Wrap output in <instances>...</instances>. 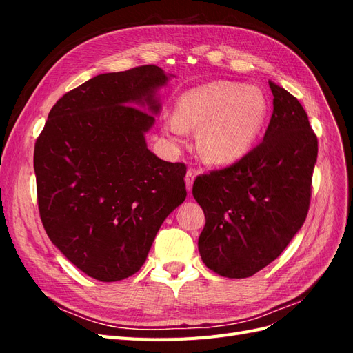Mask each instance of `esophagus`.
<instances>
[{
	"label": "esophagus",
	"instance_id": "esophagus-1",
	"mask_svg": "<svg viewBox=\"0 0 353 353\" xmlns=\"http://www.w3.org/2000/svg\"><path fill=\"white\" fill-rule=\"evenodd\" d=\"M194 176H196V170L194 169H188V172L185 175V184H187V190L188 191L191 190V187H193Z\"/></svg>",
	"mask_w": 353,
	"mask_h": 353
}]
</instances>
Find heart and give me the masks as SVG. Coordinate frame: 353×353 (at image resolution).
<instances>
[{
  "instance_id": "b5f03b06",
  "label": "heart",
  "mask_w": 353,
  "mask_h": 353,
  "mask_svg": "<svg viewBox=\"0 0 353 353\" xmlns=\"http://www.w3.org/2000/svg\"><path fill=\"white\" fill-rule=\"evenodd\" d=\"M268 103L261 88L230 81L199 85L176 101L163 122L168 134L183 137L200 128L197 147L209 163H232L248 153L262 131Z\"/></svg>"
}]
</instances>
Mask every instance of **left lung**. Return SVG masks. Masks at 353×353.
Here are the masks:
<instances>
[{
	"instance_id": "obj_1",
	"label": "left lung",
	"mask_w": 353,
	"mask_h": 353,
	"mask_svg": "<svg viewBox=\"0 0 353 353\" xmlns=\"http://www.w3.org/2000/svg\"><path fill=\"white\" fill-rule=\"evenodd\" d=\"M270 88L274 110L263 141L193 185L206 218L201 261L227 279H248L279 258L311 203L316 135L299 100L271 81Z\"/></svg>"
}]
</instances>
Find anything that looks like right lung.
<instances>
[{
    "label": "right lung",
    "instance_id": "obj_1",
    "mask_svg": "<svg viewBox=\"0 0 353 353\" xmlns=\"http://www.w3.org/2000/svg\"><path fill=\"white\" fill-rule=\"evenodd\" d=\"M168 79L154 65L97 74L52 105L35 143L42 225L99 281L140 270L160 225L187 197L185 165L159 159L144 137Z\"/></svg>",
    "mask_w": 353,
    "mask_h": 353
}]
</instances>
